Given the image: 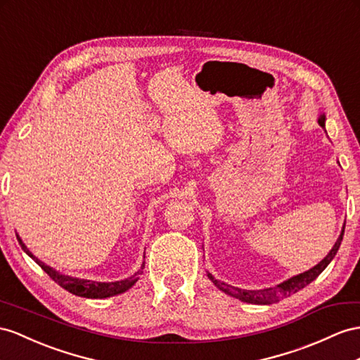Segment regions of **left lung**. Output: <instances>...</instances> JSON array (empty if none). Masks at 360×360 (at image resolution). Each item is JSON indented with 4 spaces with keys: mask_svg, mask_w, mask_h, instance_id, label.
I'll return each mask as SVG.
<instances>
[{
    "mask_svg": "<svg viewBox=\"0 0 360 360\" xmlns=\"http://www.w3.org/2000/svg\"><path fill=\"white\" fill-rule=\"evenodd\" d=\"M318 123L322 127H326V117L321 115V118L318 120ZM344 229H345V226L342 228V233H340L338 242L333 246V250L328 252V255L326 257L324 260L318 263L315 268H311L307 272L300 274L297 276H292V278L278 284L276 288H269V289H263V290H245V289H238V288H234V285H228L222 281H219L211 274H208V278L213 281L220 290L228 293V295H231V297H234V298H238L240 301L251 302V304H272L275 301H280L285 297H290L292 293L304 289L307 284H310L322 271L327 268L328 263L335 259V255H336L339 246H340V242H342Z\"/></svg>",
    "mask_w": 360,
    "mask_h": 360,
    "instance_id": "left-lung-1",
    "label": "left lung"
}]
</instances>
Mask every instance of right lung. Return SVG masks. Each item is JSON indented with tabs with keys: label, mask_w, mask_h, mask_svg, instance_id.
<instances>
[{
	"label": "right lung",
	"mask_w": 360,
	"mask_h": 360,
	"mask_svg": "<svg viewBox=\"0 0 360 360\" xmlns=\"http://www.w3.org/2000/svg\"><path fill=\"white\" fill-rule=\"evenodd\" d=\"M16 238H18V242H20L22 250L27 254H29L33 260H36V263H38L41 268L49 274V276L54 283H58L60 288L71 292L72 295H77V297H84V298H108V297H112V295L123 293L129 288H132V285L136 283L138 276L143 274V269H144V263H143L141 269L138 271V272H135L132 276H129V278L122 280V281H114V283H97V281H91V280L72 278V276L62 275V274L56 272L54 269H51L50 266L39 262L29 250H27V246L22 243L20 236H16Z\"/></svg>",
	"instance_id": "add662e5"
}]
</instances>
